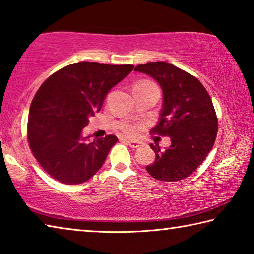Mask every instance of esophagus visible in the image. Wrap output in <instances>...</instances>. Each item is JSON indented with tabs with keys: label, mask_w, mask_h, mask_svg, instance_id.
Segmentation results:
<instances>
[{
	"label": "esophagus",
	"mask_w": 254,
	"mask_h": 254,
	"mask_svg": "<svg viewBox=\"0 0 254 254\" xmlns=\"http://www.w3.org/2000/svg\"><path fill=\"white\" fill-rule=\"evenodd\" d=\"M125 141H126V143H127L128 145H129L132 149L138 148V147H140V146H143V143H140V141H136V140H126V139H125Z\"/></svg>",
	"instance_id": "esophagus-1"
}]
</instances>
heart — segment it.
Instances as JSON below:
<instances>
[{
    "label": "heart",
    "mask_w": 254,
    "mask_h": 254,
    "mask_svg": "<svg viewBox=\"0 0 254 254\" xmlns=\"http://www.w3.org/2000/svg\"><path fill=\"white\" fill-rule=\"evenodd\" d=\"M139 83H150V82L144 81V82H139ZM123 130L126 132V134H128V135H134L135 132H136V128L134 126H130V125H127V126H125L123 128Z\"/></svg>",
    "instance_id": "1"
}]
</instances>
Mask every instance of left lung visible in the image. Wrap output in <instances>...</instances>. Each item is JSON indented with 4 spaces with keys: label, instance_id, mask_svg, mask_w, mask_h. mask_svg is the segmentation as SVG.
Returning a JSON list of instances; mask_svg holds the SVG:
<instances>
[{
    "label": "left lung",
    "instance_id": "obj_1",
    "mask_svg": "<svg viewBox=\"0 0 254 254\" xmlns=\"http://www.w3.org/2000/svg\"><path fill=\"white\" fill-rule=\"evenodd\" d=\"M135 71L148 74L161 86V117L150 132L171 138L165 150L158 144L149 145L156 158L146 170L158 181L183 180L197 170L214 145L217 118L211 97L196 78L168 62H148Z\"/></svg>",
    "mask_w": 254,
    "mask_h": 254
}]
</instances>
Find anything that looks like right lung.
<instances>
[{
    "instance_id": "add662e5",
    "label": "right lung",
    "mask_w": 254,
    "mask_h": 254,
    "mask_svg": "<svg viewBox=\"0 0 254 254\" xmlns=\"http://www.w3.org/2000/svg\"><path fill=\"white\" fill-rule=\"evenodd\" d=\"M134 65L81 61L50 75L32 100L29 111L30 148L53 179L66 185L87 182L100 170L118 138L108 135L89 143L82 129L99 113L113 87Z\"/></svg>"
}]
</instances>
